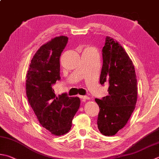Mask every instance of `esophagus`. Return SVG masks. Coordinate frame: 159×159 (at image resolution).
Listing matches in <instances>:
<instances>
[{
    "mask_svg": "<svg viewBox=\"0 0 159 159\" xmlns=\"http://www.w3.org/2000/svg\"><path fill=\"white\" fill-rule=\"evenodd\" d=\"M79 97L80 98V99H81V100L83 101V102H85V101L89 99V97H86V96H80V95H79Z\"/></svg>",
    "mask_w": 159,
    "mask_h": 159,
    "instance_id": "obj_1",
    "label": "esophagus"
}]
</instances>
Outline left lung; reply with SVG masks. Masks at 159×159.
Segmentation results:
<instances>
[{
	"mask_svg": "<svg viewBox=\"0 0 159 159\" xmlns=\"http://www.w3.org/2000/svg\"><path fill=\"white\" fill-rule=\"evenodd\" d=\"M102 52L100 83L109 87L107 96L95 99L100 109L97 125L102 135L112 136L126 125L135 108L137 79L131 59L117 41L106 37Z\"/></svg>",
	"mask_w": 159,
	"mask_h": 159,
	"instance_id": "8db88e82",
	"label": "left lung"
}]
</instances>
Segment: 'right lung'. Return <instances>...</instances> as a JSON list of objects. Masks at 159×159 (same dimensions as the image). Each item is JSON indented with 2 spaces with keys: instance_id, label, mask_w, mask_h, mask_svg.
<instances>
[{
  "instance_id": "add662e5",
  "label": "right lung",
  "mask_w": 159,
  "mask_h": 159,
  "mask_svg": "<svg viewBox=\"0 0 159 159\" xmlns=\"http://www.w3.org/2000/svg\"><path fill=\"white\" fill-rule=\"evenodd\" d=\"M67 42V37L59 36L41 46L26 74L28 102L40 125L57 136L70 131L80 103L77 97H69L66 93L56 96L52 88L60 79V57Z\"/></svg>"
}]
</instances>
